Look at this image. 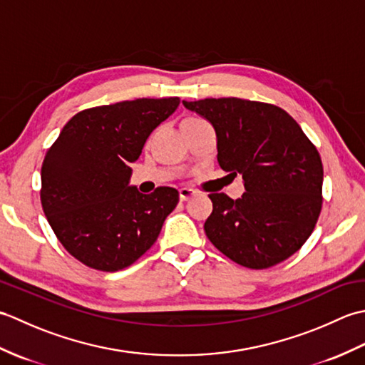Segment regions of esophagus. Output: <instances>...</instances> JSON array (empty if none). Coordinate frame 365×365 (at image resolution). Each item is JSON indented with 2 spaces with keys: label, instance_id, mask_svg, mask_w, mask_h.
Masks as SVG:
<instances>
[{
  "label": "esophagus",
  "instance_id": "1",
  "mask_svg": "<svg viewBox=\"0 0 365 365\" xmlns=\"http://www.w3.org/2000/svg\"><path fill=\"white\" fill-rule=\"evenodd\" d=\"M178 195H180L182 202H185V200H190L191 197H195L196 191L191 190V188H182L180 191H178Z\"/></svg>",
  "mask_w": 365,
  "mask_h": 365
}]
</instances>
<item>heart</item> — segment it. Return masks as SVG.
<instances>
[{"label": "heart", "instance_id": "b5f03b06", "mask_svg": "<svg viewBox=\"0 0 365 365\" xmlns=\"http://www.w3.org/2000/svg\"><path fill=\"white\" fill-rule=\"evenodd\" d=\"M195 119H197V118H187L185 120H195Z\"/></svg>", "mask_w": 365, "mask_h": 365}]
</instances>
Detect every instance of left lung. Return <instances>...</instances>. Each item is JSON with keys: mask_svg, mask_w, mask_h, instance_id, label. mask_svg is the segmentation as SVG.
<instances>
[{"mask_svg": "<svg viewBox=\"0 0 365 365\" xmlns=\"http://www.w3.org/2000/svg\"><path fill=\"white\" fill-rule=\"evenodd\" d=\"M218 138L222 170L242 174L243 196L212 192L204 230L216 250L252 269L274 267L311 237L323 205L320 153L282 108L227 97L183 102Z\"/></svg>", "mask_w": 365, "mask_h": 365, "instance_id": "1", "label": "left lung"}]
</instances>
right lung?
Masks as SVG:
<instances>
[{"instance_id": "right-lung-1", "label": "right lung", "mask_w": 365, "mask_h": 365, "mask_svg": "<svg viewBox=\"0 0 365 365\" xmlns=\"http://www.w3.org/2000/svg\"><path fill=\"white\" fill-rule=\"evenodd\" d=\"M178 103V97L136 98L83 110L46 150L43 213L61 245L83 265L113 273L157 242L178 191L160 187L141 195L128 187L130 165Z\"/></svg>"}]
</instances>
